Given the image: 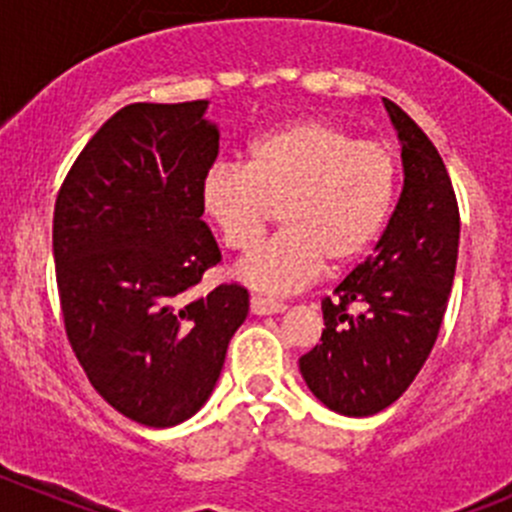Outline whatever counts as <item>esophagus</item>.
Masks as SVG:
<instances>
[{
    "mask_svg": "<svg viewBox=\"0 0 512 512\" xmlns=\"http://www.w3.org/2000/svg\"><path fill=\"white\" fill-rule=\"evenodd\" d=\"M250 310L252 315H275V312H285L287 305H282V302H275V300H267V297L252 295Z\"/></svg>",
    "mask_w": 512,
    "mask_h": 512,
    "instance_id": "1",
    "label": "esophagus"
}]
</instances>
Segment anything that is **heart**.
<instances>
[{
	"label": "heart",
	"instance_id": "heart-1",
	"mask_svg": "<svg viewBox=\"0 0 512 512\" xmlns=\"http://www.w3.org/2000/svg\"><path fill=\"white\" fill-rule=\"evenodd\" d=\"M398 195V160L325 119H295L255 137L245 165L205 172L200 205L227 250L245 252L270 227L285 230L252 250L235 275L270 295L310 285L322 267L350 265L382 232Z\"/></svg>",
	"mask_w": 512,
	"mask_h": 512
}]
</instances>
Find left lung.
I'll list each match as a JSON object with an SVG mask.
<instances>
[{
	"mask_svg": "<svg viewBox=\"0 0 512 512\" xmlns=\"http://www.w3.org/2000/svg\"><path fill=\"white\" fill-rule=\"evenodd\" d=\"M403 145V192L375 252L322 300L320 345L300 372L320 403L350 418L393 405L428 360L455 277L460 210L443 157L385 99Z\"/></svg>",
	"mask_w": 512,
	"mask_h": 512,
	"instance_id": "1",
	"label": "left lung"
}]
</instances>
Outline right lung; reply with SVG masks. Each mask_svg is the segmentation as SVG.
Returning <instances> with one entry per match:
<instances>
[{
    "label": "right lung",
    "instance_id": "1",
    "mask_svg": "<svg viewBox=\"0 0 512 512\" xmlns=\"http://www.w3.org/2000/svg\"><path fill=\"white\" fill-rule=\"evenodd\" d=\"M207 102H135L84 145L54 202L67 340L124 418L170 428L207 403L250 310L237 282L185 300L222 260L200 185L220 152Z\"/></svg>",
    "mask_w": 512,
    "mask_h": 512
}]
</instances>
